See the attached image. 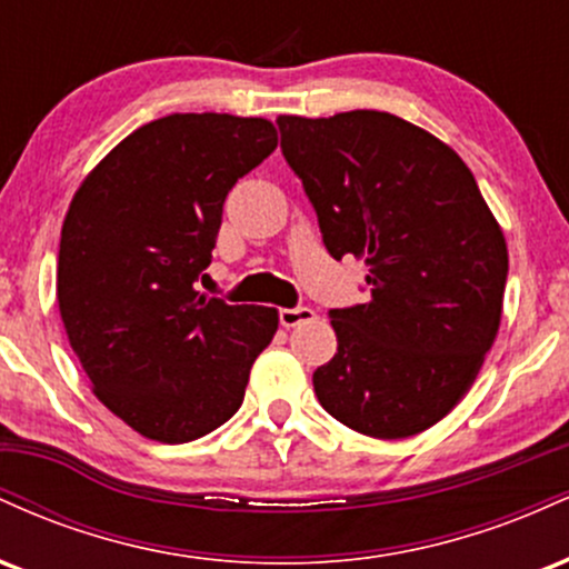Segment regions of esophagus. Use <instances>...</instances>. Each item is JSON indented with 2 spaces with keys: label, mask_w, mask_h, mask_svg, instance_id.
I'll use <instances>...</instances> for the list:
<instances>
[{
  "label": "esophagus",
  "mask_w": 569,
  "mask_h": 569,
  "mask_svg": "<svg viewBox=\"0 0 569 569\" xmlns=\"http://www.w3.org/2000/svg\"><path fill=\"white\" fill-rule=\"evenodd\" d=\"M278 318H280V326L293 329V326L310 323L312 318H316V310H310V307H283V310L278 312Z\"/></svg>",
  "instance_id": "obj_1"
}]
</instances>
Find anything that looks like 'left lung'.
Listing matches in <instances>:
<instances>
[{"label":"left lung","instance_id":"1","mask_svg":"<svg viewBox=\"0 0 569 569\" xmlns=\"http://www.w3.org/2000/svg\"><path fill=\"white\" fill-rule=\"evenodd\" d=\"M280 149L323 243L369 264V302L331 310L337 352L312 385L335 420L407 439L447 417L500 329L508 248L452 147L401 117L280 114Z\"/></svg>","mask_w":569,"mask_h":569}]
</instances>
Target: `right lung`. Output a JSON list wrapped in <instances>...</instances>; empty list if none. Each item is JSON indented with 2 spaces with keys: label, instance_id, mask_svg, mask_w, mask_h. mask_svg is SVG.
Wrapping results in <instances>:
<instances>
[{
  "label": "right lung",
  "instance_id": "obj_1",
  "mask_svg": "<svg viewBox=\"0 0 569 569\" xmlns=\"http://www.w3.org/2000/svg\"><path fill=\"white\" fill-rule=\"evenodd\" d=\"M278 147L262 117L168 114L84 176L63 219L56 293L93 393L136 433L184 443L240 409L276 307L194 289L234 181Z\"/></svg>",
  "mask_w": 569,
  "mask_h": 569
}]
</instances>
